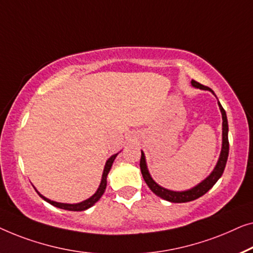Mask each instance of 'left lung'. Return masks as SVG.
I'll use <instances>...</instances> for the list:
<instances>
[{
    "label": "left lung",
    "instance_id": "8db88e82",
    "mask_svg": "<svg viewBox=\"0 0 253 253\" xmlns=\"http://www.w3.org/2000/svg\"><path fill=\"white\" fill-rule=\"evenodd\" d=\"M191 84L194 87L199 88V89H204V90H210L212 91L211 88H209L208 86H204V84L197 83V81L193 80L191 81ZM214 94V92H213ZM220 111L222 113V149H221V154H220L218 164H216L215 169H213V172L210 174V176L206 177V179L203 181L196 186L193 189L187 190V191H172V190H167L165 188H163L161 186H158L157 183L152 180V177L149 174V170L147 169V164H145V158H144V154L141 152V161H140V169H141V173L142 176L145 181V183L148 184V187L150 188L151 191L154 194L157 195V196L162 197L165 201L172 202V203H186V202H190L194 201V199H197L203 195L208 193V191L211 189V188L214 186L216 181L220 179V176L222 175L223 170H225L226 167V163L227 159H228V154H229V141H228V122H227V116H226V111L225 109L222 108L221 104L218 103Z\"/></svg>",
    "mask_w": 253,
    "mask_h": 253
}]
</instances>
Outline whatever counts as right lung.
Here are the masks:
<instances>
[{
  "instance_id": "obj_1",
  "label": "right lung",
  "mask_w": 253,
  "mask_h": 253,
  "mask_svg": "<svg viewBox=\"0 0 253 253\" xmlns=\"http://www.w3.org/2000/svg\"><path fill=\"white\" fill-rule=\"evenodd\" d=\"M117 155H118V154L111 156V157L108 159V162H106V164H105L104 170H103L102 181H101V184H99L97 191H96V193L92 195L90 198L86 199V201H84V202H81V203H78V204H64V203H57V202H54V201H50V199H48V198H45L44 196H42V195L40 193H38V191H37V193L40 195V197L43 198L45 202H48L49 204L56 206V208H59V209H63V210H67V211H84V210L89 209L90 206L94 205L95 203L97 202L98 199L102 197V195L104 194L105 188H106V176H108V173L110 172V169H111V166H112V164H113V161H115V159H116Z\"/></svg>"
}]
</instances>
